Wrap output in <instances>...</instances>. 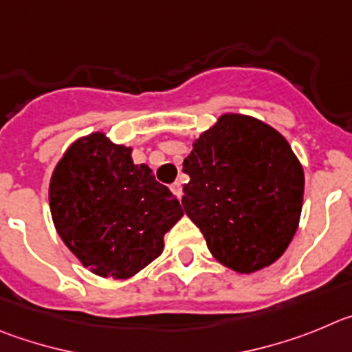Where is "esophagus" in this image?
I'll return each instance as SVG.
<instances>
[{
    "instance_id": "1",
    "label": "esophagus",
    "mask_w": 352,
    "mask_h": 352,
    "mask_svg": "<svg viewBox=\"0 0 352 352\" xmlns=\"http://www.w3.org/2000/svg\"><path fill=\"white\" fill-rule=\"evenodd\" d=\"M170 189H172V192L177 196V198H182V184L173 182L172 186H170Z\"/></svg>"
}]
</instances>
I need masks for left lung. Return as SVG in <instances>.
Here are the masks:
<instances>
[{
	"mask_svg": "<svg viewBox=\"0 0 352 352\" xmlns=\"http://www.w3.org/2000/svg\"><path fill=\"white\" fill-rule=\"evenodd\" d=\"M182 170L184 210L217 261L252 274L284 254L300 223L305 177L277 129L224 113L192 142Z\"/></svg>",
	"mask_w": 352,
	"mask_h": 352,
	"instance_id": "obj_1",
	"label": "left lung"
}]
</instances>
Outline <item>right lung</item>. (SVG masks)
Listing matches in <instances>:
<instances>
[{
    "label": "right lung",
    "mask_w": 352,
    "mask_h": 352,
    "mask_svg": "<svg viewBox=\"0 0 352 352\" xmlns=\"http://www.w3.org/2000/svg\"><path fill=\"white\" fill-rule=\"evenodd\" d=\"M54 226L69 251L100 277L129 278L163 252L164 233L184 215L179 199L131 147L105 133L69 145L49 186Z\"/></svg>",
    "instance_id": "obj_1"
}]
</instances>
